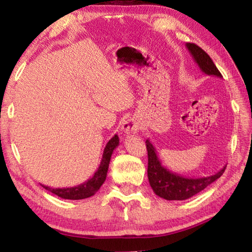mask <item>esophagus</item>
Returning a JSON list of instances; mask_svg holds the SVG:
<instances>
[{"instance_id":"1","label":"esophagus","mask_w":252,"mask_h":252,"mask_svg":"<svg viewBox=\"0 0 252 252\" xmlns=\"http://www.w3.org/2000/svg\"><path fill=\"white\" fill-rule=\"evenodd\" d=\"M140 130V122L138 119L135 118H129L123 122L122 125V131L126 134L136 133Z\"/></svg>"}]
</instances>
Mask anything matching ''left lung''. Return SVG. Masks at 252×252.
<instances>
[{
    "mask_svg": "<svg viewBox=\"0 0 252 252\" xmlns=\"http://www.w3.org/2000/svg\"><path fill=\"white\" fill-rule=\"evenodd\" d=\"M186 46L203 73L222 78L211 58L200 46L194 43H187ZM146 146L148 150L149 182H150V186L155 193L165 200H186L193 197L222 176L225 167H227L225 165L219 172L209 177H182L181 174L170 171L169 169L164 168L161 164V161L157 156L156 148L152 146V143L149 140L146 141Z\"/></svg>",
    "mask_w": 252,
    "mask_h": 252,
    "instance_id": "8db88e82",
    "label": "left lung"
}]
</instances>
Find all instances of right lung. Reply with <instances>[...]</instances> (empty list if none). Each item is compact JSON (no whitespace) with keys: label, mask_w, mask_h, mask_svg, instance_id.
<instances>
[{"label":"right lung","mask_w":252,"mask_h":252,"mask_svg":"<svg viewBox=\"0 0 252 252\" xmlns=\"http://www.w3.org/2000/svg\"><path fill=\"white\" fill-rule=\"evenodd\" d=\"M118 146H119V136L117 134H114L113 138L106 143L103 151V156H102L101 163L95 171L94 176H93L91 179H89V180L85 181L84 183H81V185L76 187H72V188H55V189L43 185H42V187L48 191H50V192L57 194L58 197L63 198V199L81 200V199H87L89 197H92V195L95 194L96 191L99 190L101 186L104 183L106 179V173H108L111 156H112L113 150Z\"/></svg>","instance_id":"right-lung-1"}]
</instances>
